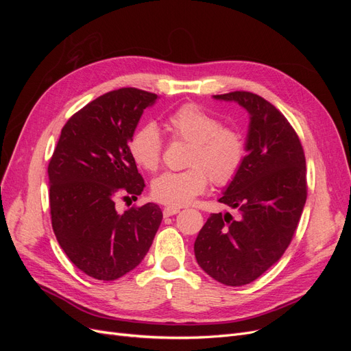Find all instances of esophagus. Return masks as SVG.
I'll return each mask as SVG.
<instances>
[{
  "label": "esophagus",
  "mask_w": 351,
  "mask_h": 351,
  "mask_svg": "<svg viewBox=\"0 0 351 351\" xmlns=\"http://www.w3.org/2000/svg\"><path fill=\"white\" fill-rule=\"evenodd\" d=\"M180 212V208H164V210H162V214H164V217L165 218H168V217H173V215H176V214H178Z\"/></svg>",
  "instance_id": "obj_1"
}]
</instances>
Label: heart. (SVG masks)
Masks as SVG:
<instances>
[{
	"mask_svg": "<svg viewBox=\"0 0 351 351\" xmlns=\"http://www.w3.org/2000/svg\"><path fill=\"white\" fill-rule=\"evenodd\" d=\"M167 129L174 139L192 143L186 171H168L158 176L151 192L155 200L169 208L189 205L206 190L209 178L217 186H227L234 180L246 158V139L232 125H221L219 119L186 104L167 119ZM129 152L137 167L155 171L162 158V137L154 123L137 129L129 142Z\"/></svg>",
	"mask_w": 351,
	"mask_h": 351,
	"instance_id": "heart-1",
	"label": "heart"
}]
</instances>
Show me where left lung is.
<instances>
[{"instance_id": "obj_1", "label": "left lung", "mask_w": 351, "mask_h": 351, "mask_svg": "<svg viewBox=\"0 0 351 351\" xmlns=\"http://www.w3.org/2000/svg\"><path fill=\"white\" fill-rule=\"evenodd\" d=\"M214 98L237 102L250 115L246 158L219 197L240 219L210 214L195 256L209 277L239 287L259 278L289 247L307 197L306 159L291 124L267 99L244 90Z\"/></svg>"}]
</instances>
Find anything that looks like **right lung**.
<instances>
[{"label":"right lung","mask_w":351,"mask_h":351,"mask_svg":"<svg viewBox=\"0 0 351 351\" xmlns=\"http://www.w3.org/2000/svg\"><path fill=\"white\" fill-rule=\"evenodd\" d=\"M156 99L136 88L102 95L70 117L49 161L52 230L69 259L95 280L114 281L134 269L161 226L155 204L115 209L119 197L143 192L129 142Z\"/></svg>","instance_id":"add662e5"}]
</instances>
